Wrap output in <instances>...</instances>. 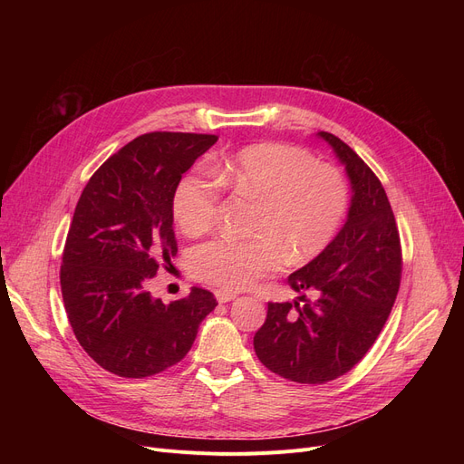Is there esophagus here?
Listing matches in <instances>:
<instances>
[{"instance_id":"obj_1","label":"esophagus","mask_w":464,"mask_h":464,"mask_svg":"<svg viewBox=\"0 0 464 464\" xmlns=\"http://www.w3.org/2000/svg\"><path fill=\"white\" fill-rule=\"evenodd\" d=\"M216 301L218 303H229L233 299H237V294L235 291H229V289H216Z\"/></svg>"}]
</instances>
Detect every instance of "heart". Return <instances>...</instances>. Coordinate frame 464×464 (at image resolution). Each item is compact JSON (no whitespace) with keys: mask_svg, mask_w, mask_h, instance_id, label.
Masks as SVG:
<instances>
[{"mask_svg":"<svg viewBox=\"0 0 464 464\" xmlns=\"http://www.w3.org/2000/svg\"><path fill=\"white\" fill-rule=\"evenodd\" d=\"M219 184L257 199L250 238L218 237L189 256L199 280L242 289L259 276L280 269L289 259L304 261L320 254L343 224L348 186L331 165L315 163L297 146L261 142L246 146L212 165ZM219 208L215 180L201 173L184 175L173 191V216L186 235L208 231Z\"/></svg>","mask_w":464,"mask_h":464,"instance_id":"obj_1","label":"heart"}]
</instances>
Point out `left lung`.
<instances>
[{
	"mask_svg": "<svg viewBox=\"0 0 464 464\" xmlns=\"http://www.w3.org/2000/svg\"><path fill=\"white\" fill-rule=\"evenodd\" d=\"M344 165L352 188L346 222L287 284L294 303H269L254 336L259 361L297 383H325L352 371L374 344L401 284V242L383 186L338 137L320 131Z\"/></svg>",
	"mask_w": 464,
	"mask_h": 464,
	"instance_id": "1",
	"label": "left lung"
}]
</instances>
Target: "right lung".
Returning a JSON list of instances; mask_svg holds the SVG:
<instances>
[{
  "instance_id": "add662e5",
  "label": "right lung",
  "mask_w": 464,
  "mask_h": 464,
  "mask_svg": "<svg viewBox=\"0 0 464 464\" xmlns=\"http://www.w3.org/2000/svg\"><path fill=\"white\" fill-rule=\"evenodd\" d=\"M216 135L146 133L95 170L67 233L60 284L84 352L121 378H146L189 352L218 304L207 289L161 303L149 291L160 261L177 256L173 191Z\"/></svg>"
}]
</instances>
